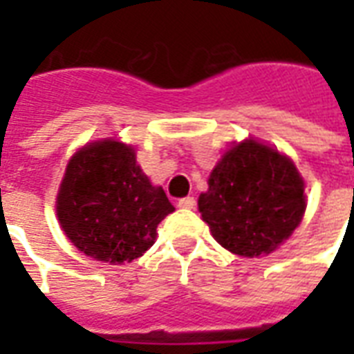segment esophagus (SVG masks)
<instances>
[{
    "mask_svg": "<svg viewBox=\"0 0 354 354\" xmlns=\"http://www.w3.org/2000/svg\"><path fill=\"white\" fill-rule=\"evenodd\" d=\"M178 205L182 207V209H194L196 207V200L193 196H185V198L178 200Z\"/></svg>",
    "mask_w": 354,
    "mask_h": 354,
    "instance_id": "34e87169",
    "label": "esophagus"
}]
</instances>
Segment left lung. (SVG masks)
I'll list each match as a JSON object with an SVG mask.
<instances>
[{
  "label": "left lung",
  "instance_id": "8db88e82",
  "mask_svg": "<svg viewBox=\"0 0 354 354\" xmlns=\"http://www.w3.org/2000/svg\"><path fill=\"white\" fill-rule=\"evenodd\" d=\"M200 194L211 235L241 257L268 255L299 226L305 182L290 158L255 139L226 150Z\"/></svg>",
  "mask_w": 354,
  "mask_h": 354
}]
</instances>
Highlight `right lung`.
<instances>
[{"label":"right lung","mask_w":354,"mask_h":354,"mask_svg":"<svg viewBox=\"0 0 354 354\" xmlns=\"http://www.w3.org/2000/svg\"><path fill=\"white\" fill-rule=\"evenodd\" d=\"M174 205L152 185L136 150L118 139L93 141L66 167L57 196L64 233L88 257L132 263L156 241V227Z\"/></svg>","instance_id":"right-lung-1"}]
</instances>
